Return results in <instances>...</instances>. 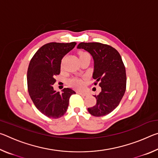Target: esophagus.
<instances>
[{
	"instance_id": "34e87169",
	"label": "esophagus",
	"mask_w": 158,
	"mask_h": 158,
	"mask_svg": "<svg viewBox=\"0 0 158 158\" xmlns=\"http://www.w3.org/2000/svg\"><path fill=\"white\" fill-rule=\"evenodd\" d=\"M77 93H79V95H84V96L87 95V93L84 92V91H77Z\"/></svg>"
}]
</instances>
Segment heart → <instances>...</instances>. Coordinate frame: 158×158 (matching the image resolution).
Instances as JSON below:
<instances>
[{
	"label": "heart",
	"instance_id": "b5f03b06",
	"mask_svg": "<svg viewBox=\"0 0 158 158\" xmlns=\"http://www.w3.org/2000/svg\"><path fill=\"white\" fill-rule=\"evenodd\" d=\"M85 56H89V54L87 52H83V51H80L79 52V58ZM69 84H70L72 86L76 88V89H80V88H81L83 85V81L81 79L77 78V77H74V78H73L69 80Z\"/></svg>",
	"mask_w": 158,
	"mask_h": 158
}]
</instances>
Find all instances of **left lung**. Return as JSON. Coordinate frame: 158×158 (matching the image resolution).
<instances>
[{
	"label": "left lung",
	"instance_id": "8db88e82",
	"mask_svg": "<svg viewBox=\"0 0 158 158\" xmlns=\"http://www.w3.org/2000/svg\"><path fill=\"white\" fill-rule=\"evenodd\" d=\"M78 49H84L94 60L93 78L94 85L101 87V92L94 95L97 100L88 111L96 117L111 113L118 106L126 89V73L120 53L114 47L100 42H81Z\"/></svg>",
	"mask_w": 158,
	"mask_h": 158
}]
</instances>
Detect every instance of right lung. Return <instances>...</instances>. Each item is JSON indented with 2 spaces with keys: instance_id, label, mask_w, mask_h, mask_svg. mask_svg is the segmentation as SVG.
Segmentation results:
<instances>
[{
  "instance_id": "add662e5",
  "label": "right lung",
  "mask_w": 158,
  "mask_h": 158,
  "mask_svg": "<svg viewBox=\"0 0 158 158\" xmlns=\"http://www.w3.org/2000/svg\"><path fill=\"white\" fill-rule=\"evenodd\" d=\"M76 42H50L37 51L27 72L29 95L36 108L50 118L63 116L68 108L70 96L76 93L69 88L62 93L53 89L56 76L60 73L61 60L75 47Z\"/></svg>"
}]
</instances>
